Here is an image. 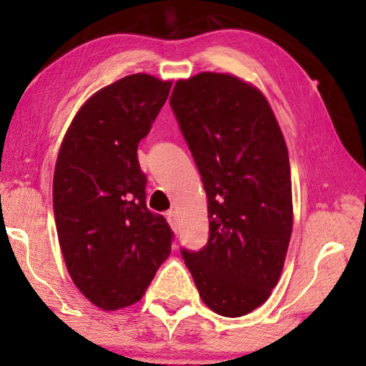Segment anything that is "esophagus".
<instances>
[{
    "label": "esophagus",
    "instance_id": "34e87169",
    "mask_svg": "<svg viewBox=\"0 0 366 366\" xmlns=\"http://www.w3.org/2000/svg\"><path fill=\"white\" fill-rule=\"evenodd\" d=\"M167 219H168V223L172 224L173 229L177 228V213H174L173 209H169V212L167 213Z\"/></svg>",
    "mask_w": 366,
    "mask_h": 366
}]
</instances>
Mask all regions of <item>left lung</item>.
I'll list each match as a JSON object with an SVG mask.
<instances>
[{"instance_id": "8db88e82", "label": "left lung", "mask_w": 366, "mask_h": 366, "mask_svg": "<svg viewBox=\"0 0 366 366\" xmlns=\"http://www.w3.org/2000/svg\"><path fill=\"white\" fill-rule=\"evenodd\" d=\"M169 104L208 198V243L182 257L214 313L243 317L267 302L287 257V143L262 92L232 74L179 79Z\"/></svg>"}]
</instances>
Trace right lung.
<instances>
[{
    "label": "right lung",
    "instance_id": "add662e5",
    "mask_svg": "<svg viewBox=\"0 0 366 366\" xmlns=\"http://www.w3.org/2000/svg\"><path fill=\"white\" fill-rule=\"evenodd\" d=\"M169 88L144 73L108 84L79 108L58 153L53 208L64 263L107 312L139 302L172 253L173 232L147 207L137 154Z\"/></svg>",
    "mask_w": 366,
    "mask_h": 366
}]
</instances>
